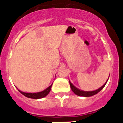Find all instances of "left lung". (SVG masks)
Returning <instances> with one entry per match:
<instances>
[{"label":"left lung","instance_id":"left-lung-1","mask_svg":"<svg viewBox=\"0 0 123 123\" xmlns=\"http://www.w3.org/2000/svg\"><path fill=\"white\" fill-rule=\"evenodd\" d=\"M108 79H109V77H108ZM107 82H108V81H106L105 84H103L101 87H100V88L98 89H96V90L92 91H84L81 90V89H79L75 87V86H74L72 83H71L70 81H69V84H70V86H71V90L73 91V92H74L75 94L77 95V96H79L89 97V96H94V95L95 94H96L98 93L99 92L101 91L103 89V87H105V85H106V83H107Z\"/></svg>","mask_w":123,"mask_h":123}]
</instances>
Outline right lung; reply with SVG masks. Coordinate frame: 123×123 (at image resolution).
Returning <instances> with one entry per match:
<instances>
[{
    "instance_id": "add662e5",
    "label": "right lung",
    "mask_w": 123,
    "mask_h": 123,
    "mask_svg": "<svg viewBox=\"0 0 123 123\" xmlns=\"http://www.w3.org/2000/svg\"><path fill=\"white\" fill-rule=\"evenodd\" d=\"M52 84L48 87L47 88H46L45 90L39 92H36V93H28V92H22L21 91H20L19 89H18V91L20 92L22 94H23L24 96H25L27 98H29L31 99H41L43 98L44 97H46L48 94L50 92V90H51V87H52Z\"/></svg>"
}]
</instances>
